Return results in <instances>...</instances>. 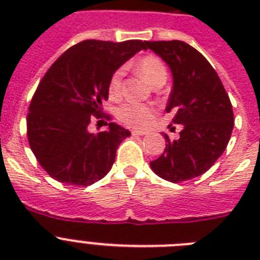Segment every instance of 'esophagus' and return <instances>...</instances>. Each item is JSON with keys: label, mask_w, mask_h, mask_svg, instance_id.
Here are the masks:
<instances>
[{"label": "esophagus", "mask_w": 260, "mask_h": 260, "mask_svg": "<svg viewBox=\"0 0 260 260\" xmlns=\"http://www.w3.org/2000/svg\"><path fill=\"white\" fill-rule=\"evenodd\" d=\"M132 134L133 135H144L146 134V132H143V130H132Z\"/></svg>", "instance_id": "esophagus-1"}]
</instances>
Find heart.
<instances>
[{"label": "heart", "mask_w": 260, "mask_h": 260, "mask_svg": "<svg viewBox=\"0 0 260 260\" xmlns=\"http://www.w3.org/2000/svg\"><path fill=\"white\" fill-rule=\"evenodd\" d=\"M139 74L151 84L161 79H167V69L161 59L155 56H146L137 63ZM125 70L122 68L113 73L109 80V95L112 98H118L122 91V80ZM155 116V108L142 103H126L117 110V117L121 122L132 127H146L152 121Z\"/></svg>", "instance_id": "obj_1"}]
</instances>
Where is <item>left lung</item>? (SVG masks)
I'll list each match as a JSON object with an SVG mask.
<instances>
[{"mask_svg": "<svg viewBox=\"0 0 260 260\" xmlns=\"http://www.w3.org/2000/svg\"><path fill=\"white\" fill-rule=\"evenodd\" d=\"M169 66L173 88L165 108L173 123L182 125L180 138L150 162L151 169L169 182H183L207 172L222 155L231 139L234 116L229 96L206 57L180 40L146 41Z\"/></svg>", "mask_w": 260, "mask_h": 260, "instance_id": "8db88e82", "label": "left lung"}]
</instances>
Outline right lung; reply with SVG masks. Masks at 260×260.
Segmentation results:
<instances>
[{"mask_svg":"<svg viewBox=\"0 0 260 260\" xmlns=\"http://www.w3.org/2000/svg\"><path fill=\"white\" fill-rule=\"evenodd\" d=\"M146 41L84 40L69 48L45 73L29 104L27 137L39 164L66 185L89 186L112 169L119 143L130 132L114 122L92 134L88 125L103 117L109 80Z\"/></svg>","mask_w":260,"mask_h":260,"instance_id":"1","label":"right lung"}]
</instances>
